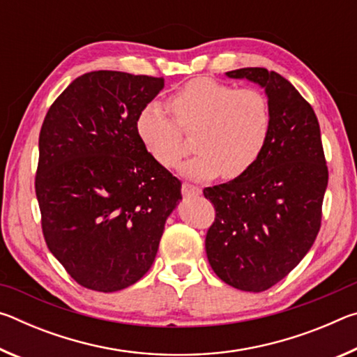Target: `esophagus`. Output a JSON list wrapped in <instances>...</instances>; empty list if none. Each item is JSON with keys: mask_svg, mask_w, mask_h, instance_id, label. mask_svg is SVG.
Returning a JSON list of instances; mask_svg holds the SVG:
<instances>
[{"mask_svg": "<svg viewBox=\"0 0 357 357\" xmlns=\"http://www.w3.org/2000/svg\"><path fill=\"white\" fill-rule=\"evenodd\" d=\"M181 190H183V195H185V197H197L202 193L200 187L189 184V183H184L183 187H181Z\"/></svg>", "mask_w": 357, "mask_h": 357, "instance_id": "obj_1", "label": "esophagus"}]
</instances>
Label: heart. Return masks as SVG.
<instances>
[{
	"label": "heart",
	"mask_w": 357,
	"mask_h": 357,
	"mask_svg": "<svg viewBox=\"0 0 357 357\" xmlns=\"http://www.w3.org/2000/svg\"><path fill=\"white\" fill-rule=\"evenodd\" d=\"M168 107L174 119L157 104L144 107L137 134L162 167L176 165L187 151L184 134L195 135L198 154L179 167L192 179L244 174L259 159L273 128L269 100L259 89L234 88L211 77L187 82Z\"/></svg>",
	"instance_id": "obj_1"
}]
</instances>
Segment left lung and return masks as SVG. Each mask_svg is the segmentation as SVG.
I'll return each instance as SVG.
<instances>
[{
  "mask_svg": "<svg viewBox=\"0 0 357 357\" xmlns=\"http://www.w3.org/2000/svg\"><path fill=\"white\" fill-rule=\"evenodd\" d=\"M227 75L266 89L273 128L252 168L203 190L215 209L204 244L220 280L259 293L291 273L315 243L329 173L317 114L287 78L264 68Z\"/></svg>",
  "mask_w": 357,
  "mask_h": 357,
  "instance_id": "1",
  "label": "left lung"
}]
</instances>
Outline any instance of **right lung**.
<instances>
[{
    "label": "right lung",
    "instance_id": "add662e5",
    "mask_svg": "<svg viewBox=\"0 0 357 357\" xmlns=\"http://www.w3.org/2000/svg\"><path fill=\"white\" fill-rule=\"evenodd\" d=\"M164 78L94 70L48 108L36 197L48 249L77 283L102 293L134 285L155 258L181 181L137 134Z\"/></svg>",
    "mask_w": 357,
    "mask_h": 357
}]
</instances>
